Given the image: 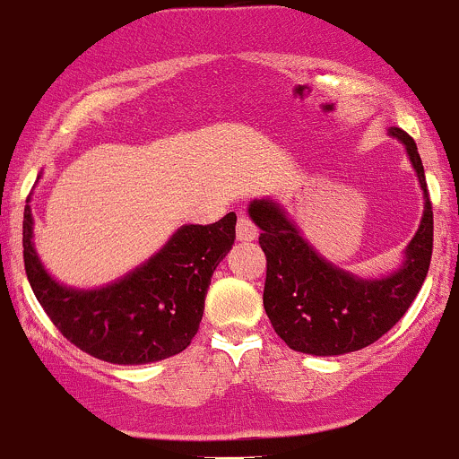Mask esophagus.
<instances>
[{
  "label": "esophagus",
  "instance_id": "1",
  "mask_svg": "<svg viewBox=\"0 0 459 459\" xmlns=\"http://www.w3.org/2000/svg\"><path fill=\"white\" fill-rule=\"evenodd\" d=\"M236 238L243 240V243L258 238V230H255V225L251 223L249 216L245 214L238 216V221H236Z\"/></svg>",
  "mask_w": 459,
  "mask_h": 459
}]
</instances>
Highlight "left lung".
<instances>
[{"instance_id":"8db88e82","label":"left lung","mask_w":459,"mask_h":459,"mask_svg":"<svg viewBox=\"0 0 459 459\" xmlns=\"http://www.w3.org/2000/svg\"><path fill=\"white\" fill-rule=\"evenodd\" d=\"M389 135L405 144L425 199L420 228L405 249V260L385 278L366 280L334 267L295 228L287 212L271 199L249 204L267 255L263 304L271 326L290 350L337 357L381 339L411 307L427 278L433 249V212L425 169L416 142L392 126Z\"/></svg>"}]
</instances>
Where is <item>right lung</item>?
<instances>
[{
    "mask_svg": "<svg viewBox=\"0 0 459 459\" xmlns=\"http://www.w3.org/2000/svg\"><path fill=\"white\" fill-rule=\"evenodd\" d=\"M236 214L212 225H181L155 255L100 289L56 282L32 243V212L23 210V264L39 304L67 342L117 366H140L190 346L205 293L236 238Z\"/></svg>",
    "mask_w": 459,
    "mask_h": 459,
    "instance_id": "1",
    "label": "right lung"
}]
</instances>
